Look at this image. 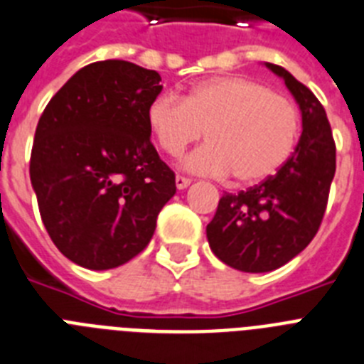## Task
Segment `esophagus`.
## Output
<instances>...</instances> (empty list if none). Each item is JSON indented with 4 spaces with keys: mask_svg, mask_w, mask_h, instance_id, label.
I'll return each instance as SVG.
<instances>
[{
    "mask_svg": "<svg viewBox=\"0 0 364 364\" xmlns=\"http://www.w3.org/2000/svg\"><path fill=\"white\" fill-rule=\"evenodd\" d=\"M175 184L178 189H186L189 184H191V178H186V176H182V175H176Z\"/></svg>",
    "mask_w": 364,
    "mask_h": 364,
    "instance_id": "esophagus-1",
    "label": "esophagus"
}]
</instances>
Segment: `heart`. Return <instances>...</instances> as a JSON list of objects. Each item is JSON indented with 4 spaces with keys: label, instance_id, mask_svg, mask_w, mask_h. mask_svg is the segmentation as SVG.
<instances>
[{
    "label": "heart",
    "instance_id": "1",
    "mask_svg": "<svg viewBox=\"0 0 364 364\" xmlns=\"http://www.w3.org/2000/svg\"><path fill=\"white\" fill-rule=\"evenodd\" d=\"M147 123L169 156L182 154L206 130L208 144L191 152L184 167L212 176L232 173L239 184L274 175L300 134V112L291 99L235 75L198 82L184 99L160 93L149 102Z\"/></svg>",
    "mask_w": 364,
    "mask_h": 364
}]
</instances>
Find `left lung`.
<instances>
[{"mask_svg": "<svg viewBox=\"0 0 364 364\" xmlns=\"http://www.w3.org/2000/svg\"><path fill=\"white\" fill-rule=\"evenodd\" d=\"M265 66L296 99L302 136L276 175L237 195H223L206 226L212 252L243 272L274 271L311 243L335 176V141L321 101L287 70L271 62Z\"/></svg>", "mask_w": 364, "mask_h": 364, "instance_id": "1", "label": "left lung"}]
</instances>
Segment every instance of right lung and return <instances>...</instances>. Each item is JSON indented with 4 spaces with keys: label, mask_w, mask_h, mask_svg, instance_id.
<instances>
[{
    "label": "right lung",
    "mask_w": 364,
    "mask_h": 364,
    "mask_svg": "<svg viewBox=\"0 0 364 364\" xmlns=\"http://www.w3.org/2000/svg\"><path fill=\"white\" fill-rule=\"evenodd\" d=\"M161 77L127 60L88 64L40 116L31 151L42 223L68 259L92 271L130 262L176 193L151 144L147 107Z\"/></svg>",
    "instance_id": "add662e5"
}]
</instances>
